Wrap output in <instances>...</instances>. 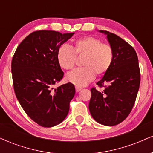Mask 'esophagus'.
Wrapping results in <instances>:
<instances>
[{"label": "esophagus", "instance_id": "obj_1", "mask_svg": "<svg viewBox=\"0 0 153 153\" xmlns=\"http://www.w3.org/2000/svg\"><path fill=\"white\" fill-rule=\"evenodd\" d=\"M82 88L81 87H78V86H76L75 87V91H76V92H79V91H80L82 90Z\"/></svg>", "mask_w": 153, "mask_h": 153}]
</instances>
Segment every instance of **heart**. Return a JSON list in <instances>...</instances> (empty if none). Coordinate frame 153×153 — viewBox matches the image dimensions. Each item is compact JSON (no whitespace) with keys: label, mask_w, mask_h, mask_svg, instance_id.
Segmentation results:
<instances>
[{"label":"heart","mask_w":153,"mask_h":153,"mask_svg":"<svg viewBox=\"0 0 153 153\" xmlns=\"http://www.w3.org/2000/svg\"><path fill=\"white\" fill-rule=\"evenodd\" d=\"M83 56L82 68L75 69L66 75V80L77 86H83L92 81L95 75L101 76L109 69L114 60V51L109 44L93 36L77 39L73 48L62 45L57 52V60L59 67L70 71L74 68L76 57Z\"/></svg>","instance_id":"b5f03b06"}]
</instances>
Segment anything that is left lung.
<instances>
[{
	"mask_svg": "<svg viewBox=\"0 0 153 153\" xmlns=\"http://www.w3.org/2000/svg\"><path fill=\"white\" fill-rule=\"evenodd\" d=\"M107 35L114 51V60L104 76L97 82L102 91L91 89L89 111L95 120L106 126H114L124 120L134 106L140 84V71L134 49L117 34Z\"/></svg>",
	"mask_w": 153,
	"mask_h": 153,
	"instance_id": "left-lung-1",
	"label": "left lung"
}]
</instances>
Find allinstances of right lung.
<instances>
[{
  "mask_svg": "<svg viewBox=\"0 0 153 153\" xmlns=\"http://www.w3.org/2000/svg\"><path fill=\"white\" fill-rule=\"evenodd\" d=\"M74 34L34 31L20 43L12 58L16 96L26 114L43 127L64 120L75 94L71 82L53 88L64 75L57 60V50Z\"/></svg>",
  "mask_w": 153,
  "mask_h": 153,
  "instance_id": "obj_1",
  "label": "right lung"
}]
</instances>
